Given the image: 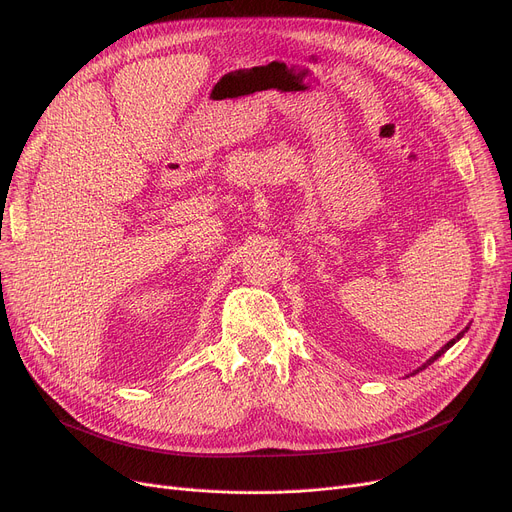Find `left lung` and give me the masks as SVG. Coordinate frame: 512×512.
Wrapping results in <instances>:
<instances>
[{
  "instance_id": "8db88e82",
  "label": "left lung",
  "mask_w": 512,
  "mask_h": 512,
  "mask_svg": "<svg viewBox=\"0 0 512 512\" xmlns=\"http://www.w3.org/2000/svg\"><path fill=\"white\" fill-rule=\"evenodd\" d=\"M467 331H469V327H465V329H462V331H460V333H458V335H456V337H452V339H450V342H448V344H446V346H442V348H440V350H437V352H435V354H433V356H431V358H429V360H427V362H423V364H421V367H419V369H415V371H412V373H410V375H417V373H419V371H423V369H427V367H429V364H431V362H433V360H437V358H440V356H442V354H444V352H446V350H450V348H452V346H454V344H456V342H458V339H460V337H462V335H465V333H467Z\"/></svg>"
}]
</instances>
